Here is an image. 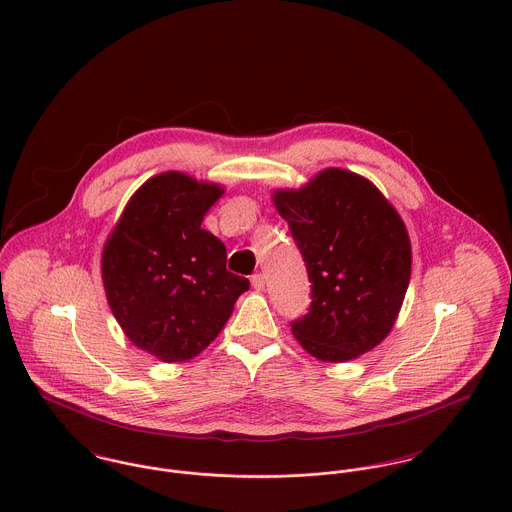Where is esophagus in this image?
I'll use <instances>...</instances> for the list:
<instances>
[{"label":"esophagus","mask_w":512,"mask_h":512,"mask_svg":"<svg viewBox=\"0 0 512 512\" xmlns=\"http://www.w3.org/2000/svg\"><path fill=\"white\" fill-rule=\"evenodd\" d=\"M250 282H252V288L258 290V292H262V290L266 288V280H264L262 274H254V276L250 278Z\"/></svg>","instance_id":"1"}]
</instances>
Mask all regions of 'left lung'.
<instances>
[{
    "mask_svg": "<svg viewBox=\"0 0 512 512\" xmlns=\"http://www.w3.org/2000/svg\"><path fill=\"white\" fill-rule=\"evenodd\" d=\"M305 262L311 303L292 331L315 359L343 363L392 329L410 282L406 226L380 191L345 169H325L299 191H278Z\"/></svg>",
    "mask_w": 512,
    "mask_h": 512,
    "instance_id": "8db88e82",
    "label": "left lung"
}]
</instances>
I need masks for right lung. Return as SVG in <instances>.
<instances>
[{
	"label": "right lung",
	"instance_id": "obj_1",
	"mask_svg": "<svg viewBox=\"0 0 512 512\" xmlns=\"http://www.w3.org/2000/svg\"><path fill=\"white\" fill-rule=\"evenodd\" d=\"M219 187L161 173L128 203L102 254L110 309L128 339L165 361H189L217 337L250 282L226 270V248L201 228Z\"/></svg>",
	"mask_w": 512,
	"mask_h": 512
}]
</instances>
